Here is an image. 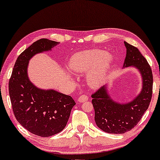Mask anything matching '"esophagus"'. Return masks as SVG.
Listing matches in <instances>:
<instances>
[{
  "label": "esophagus",
  "mask_w": 160,
  "mask_h": 160,
  "mask_svg": "<svg viewBox=\"0 0 160 160\" xmlns=\"http://www.w3.org/2000/svg\"><path fill=\"white\" fill-rule=\"evenodd\" d=\"M88 98V97L87 95H86V94H83L82 96H81L80 97L78 98V103H82V102L87 101Z\"/></svg>",
  "instance_id": "1"
}]
</instances>
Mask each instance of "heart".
<instances>
[{
  "label": "heart",
  "instance_id": "heart-1",
  "mask_svg": "<svg viewBox=\"0 0 160 160\" xmlns=\"http://www.w3.org/2000/svg\"><path fill=\"white\" fill-rule=\"evenodd\" d=\"M112 62L111 54L95 49L74 54L69 61V67L75 72H86L91 69L86 77L87 82L91 87L97 88L104 82Z\"/></svg>",
  "mask_w": 160,
  "mask_h": 160
}]
</instances>
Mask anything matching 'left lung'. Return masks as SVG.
<instances>
[{"mask_svg": "<svg viewBox=\"0 0 160 160\" xmlns=\"http://www.w3.org/2000/svg\"><path fill=\"white\" fill-rule=\"evenodd\" d=\"M126 48L123 67H136L142 77V89L134 100L120 104L110 97L106 86L91 95L95 111V121L103 131L112 134H122L132 129L148 108L152 96L153 77L147 59L135 47L124 42Z\"/></svg>", "mask_w": 160, "mask_h": 160, "instance_id": "1", "label": "left lung"}]
</instances>
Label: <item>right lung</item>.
<instances>
[{
    "label": "right lung",
    "mask_w": 160,
    "mask_h": 160,
    "mask_svg": "<svg viewBox=\"0 0 160 160\" xmlns=\"http://www.w3.org/2000/svg\"><path fill=\"white\" fill-rule=\"evenodd\" d=\"M57 44L44 38L31 44L18 57L9 80L10 98L15 118L29 132L41 137L61 132L76 104L70 96L40 89L29 80L28 65L31 57L50 50Z\"/></svg>",
    "instance_id": "obj_1"
}]
</instances>
